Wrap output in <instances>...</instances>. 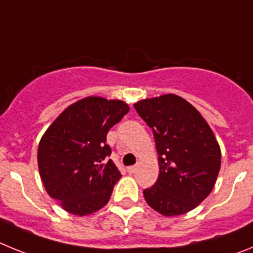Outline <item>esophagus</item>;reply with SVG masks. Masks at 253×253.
Listing matches in <instances>:
<instances>
[{"label": "esophagus", "instance_id": "esophagus-1", "mask_svg": "<svg viewBox=\"0 0 253 253\" xmlns=\"http://www.w3.org/2000/svg\"><path fill=\"white\" fill-rule=\"evenodd\" d=\"M137 171V166H130L128 167V172L129 173H134V172Z\"/></svg>", "mask_w": 253, "mask_h": 253}]
</instances>
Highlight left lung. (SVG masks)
<instances>
[{
    "mask_svg": "<svg viewBox=\"0 0 253 253\" xmlns=\"http://www.w3.org/2000/svg\"><path fill=\"white\" fill-rule=\"evenodd\" d=\"M134 107L153 130L158 153L160 175L143 191L147 204L165 216L195 209L211 193L220 169V147L211 128L173 93L140 100Z\"/></svg>",
    "mask_w": 253,
    "mask_h": 253,
    "instance_id": "8db88e82",
    "label": "left lung"
}]
</instances>
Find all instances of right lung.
<instances>
[{"mask_svg":"<svg viewBox=\"0 0 253 253\" xmlns=\"http://www.w3.org/2000/svg\"><path fill=\"white\" fill-rule=\"evenodd\" d=\"M129 111L122 100L88 96L66 107L38 147L45 191L69 214L90 215L104 208L122 173L107 160V131Z\"/></svg>","mask_w":253,"mask_h":253,"instance_id":"obj_1","label":"right lung"}]
</instances>
